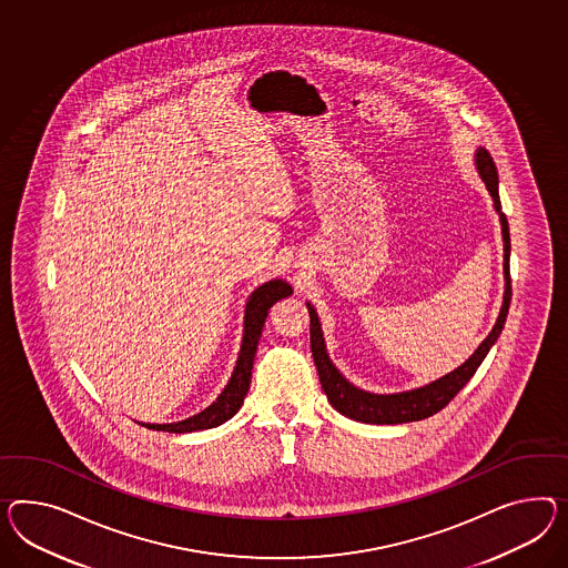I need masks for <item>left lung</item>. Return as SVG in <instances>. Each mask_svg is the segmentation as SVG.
<instances>
[{
    "instance_id": "8db88e82",
    "label": "left lung",
    "mask_w": 568,
    "mask_h": 568,
    "mask_svg": "<svg viewBox=\"0 0 568 568\" xmlns=\"http://www.w3.org/2000/svg\"><path fill=\"white\" fill-rule=\"evenodd\" d=\"M474 159H476L478 175H480L486 190L495 202L496 214L500 220V231H503V245H505V260H503L505 294H503V306H500V313H498V320H496L493 332L486 335V339L467 358L466 363L457 366L452 373L437 378V381H430V383L416 387V389H409V392L371 393L356 387L354 383H349L348 378L344 377L339 373V368L332 363V358L327 354V346H325L323 329H321L320 315H317L315 306L306 303L308 315H311V352H313L315 366H317V373H320L321 387L327 395V402L342 416L352 418V420L364 422V424H404V422L424 420V418L437 414L452 402L457 393L464 389L467 381L474 377V373L478 371L481 361L486 358V354L495 346L498 335L503 332L510 305L509 222L500 210L498 171H496V164L493 156H490V152L480 146L476 150Z\"/></svg>"
}]
</instances>
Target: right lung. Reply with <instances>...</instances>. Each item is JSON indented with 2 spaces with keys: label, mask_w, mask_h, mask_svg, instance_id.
Returning a JSON list of instances; mask_svg holds the SVG:
<instances>
[{
  "label": "right lung",
  "mask_w": 568,
  "mask_h": 568,
  "mask_svg": "<svg viewBox=\"0 0 568 568\" xmlns=\"http://www.w3.org/2000/svg\"><path fill=\"white\" fill-rule=\"evenodd\" d=\"M291 294V284L286 280H280V277L263 282L262 286H257L255 291L248 294L247 305H245V321H243V342H241L233 375L229 378L226 387L222 389V393L210 406L202 409L200 414H193L190 418H185V420L169 422V424L140 422V424L146 426L150 430H164V433L183 435V433L216 428L220 424L231 420L245 402L248 383H251L253 361H255V352H257V344H260V337H262L267 313H270L272 306L276 305L277 301H282Z\"/></svg>",
  "instance_id": "right-lung-1"
}]
</instances>
